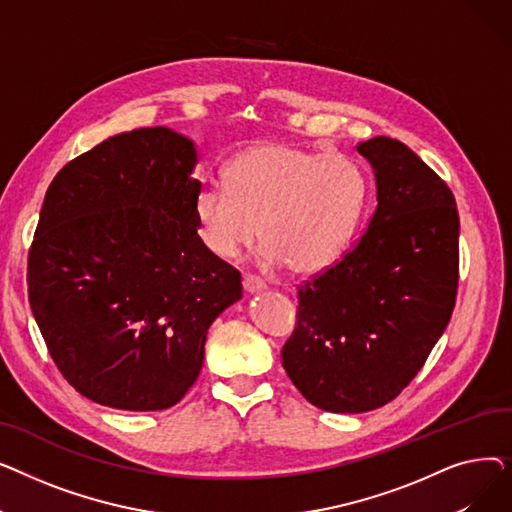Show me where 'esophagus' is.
Returning <instances> with one entry per match:
<instances>
[{
  "instance_id": "34e87169",
  "label": "esophagus",
  "mask_w": 512,
  "mask_h": 512,
  "mask_svg": "<svg viewBox=\"0 0 512 512\" xmlns=\"http://www.w3.org/2000/svg\"><path fill=\"white\" fill-rule=\"evenodd\" d=\"M242 288H245L247 294H257L265 288V284L261 280L253 278V276H245V278H242Z\"/></svg>"
}]
</instances>
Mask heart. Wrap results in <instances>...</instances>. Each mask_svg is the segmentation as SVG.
Listing matches in <instances>:
<instances>
[{"instance_id":"b5f03b06","label":"heart","mask_w":512,"mask_h":512,"mask_svg":"<svg viewBox=\"0 0 512 512\" xmlns=\"http://www.w3.org/2000/svg\"><path fill=\"white\" fill-rule=\"evenodd\" d=\"M226 188L203 186L193 213L203 247L234 259L259 236L265 267L292 274L326 270L353 240L369 197L355 159L288 143H261L234 155Z\"/></svg>"}]
</instances>
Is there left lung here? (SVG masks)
Segmentation results:
<instances>
[{
	"instance_id": "obj_1",
	"label": "left lung",
	"mask_w": 512,
	"mask_h": 512,
	"mask_svg": "<svg viewBox=\"0 0 512 512\" xmlns=\"http://www.w3.org/2000/svg\"><path fill=\"white\" fill-rule=\"evenodd\" d=\"M375 178L361 240L299 286L282 348L292 384L330 413H367L407 388L444 334L459 284V211L446 182L405 143L357 145Z\"/></svg>"
}]
</instances>
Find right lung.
Segmentation results:
<instances>
[{
    "label": "right lung",
    "mask_w": 512,
    "mask_h": 512,
    "mask_svg": "<svg viewBox=\"0 0 512 512\" xmlns=\"http://www.w3.org/2000/svg\"><path fill=\"white\" fill-rule=\"evenodd\" d=\"M197 145L166 126L105 139L49 184L29 301L51 359L83 396L170 409L203 367L207 330L240 274L197 234Z\"/></svg>",
    "instance_id": "1"
}]
</instances>
